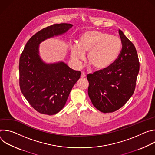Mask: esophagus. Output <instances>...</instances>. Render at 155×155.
<instances>
[{
	"label": "esophagus",
	"instance_id": "34e87169",
	"mask_svg": "<svg viewBox=\"0 0 155 155\" xmlns=\"http://www.w3.org/2000/svg\"><path fill=\"white\" fill-rule=\"evenodd\" d=\"M84 77H86V74H85L84 72H82L81 74V78H84Z\"/></svg>",
	"mask_w": 155,
	"mask_h": 155
}]
</instances>
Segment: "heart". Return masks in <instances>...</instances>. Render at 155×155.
Returning <instances> with one entry per match:
<instances>
[{
    "label": "heart",
    "instance_id": "heart-1",
    "mask_svg": "<svg viewBox=\"0 0 155 155\" xmlns=\"http://www.w3.org/2000/svg\"><path fill=\"white\" fill-rule=\"evenodd\" d=\"M122 48V41L116 36L101 31H85L79 37L78 45L71 48L72 59L80 65L87 54V62L96 71H103L111 66L118 58Z\"/></svg>",
    "mask_w": 155,
    "mask_h": 155
}]
</instances>
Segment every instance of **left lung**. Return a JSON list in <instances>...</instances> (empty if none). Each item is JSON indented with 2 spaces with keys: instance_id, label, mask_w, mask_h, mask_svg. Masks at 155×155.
<instances>
[{
  "instance_id": "obj_1",
  "label": "left lung",
  "mask_w": 155,
  "mask_h": 155,
  "mask_svg": "<svg viewBox=\"0 0 155 155\" xmlns=\"http://www.w3.org/2000/svg\"><path fill=\"white\" fill-rule=\"evenodd\" d=\"M122 50L115 62L103 71L87 75V93L93 105L103 113H111L122 107L133 94L139 72L136 49L123 34L118 31Z\"/></svg>"
}]
</instances>
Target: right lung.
I'll list each match as a JSON object with an SVG mask.
<instances>
[{"instance_id":"obj_1","label":"right lung","mask_w":155,"mask_h":155,"mask_svg":"<svg viewBox=\"0 0 155 155\" xmlns=\"http://www.w3.org/2000/svg\"><path fill=\"white\" fill-rule=\"evenodd\" d=\"M72 25L56 24L43 28L27 42L19 64L21 91L38 112L48 115L58 113L64 107L81 72L62 61L47 64L39 54L41 42L67 32Z\"/></svg>"}]
</instances>
